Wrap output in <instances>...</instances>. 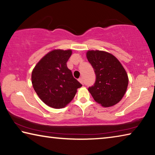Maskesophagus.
Returning a JSON list of instances; mask_svg holds the SVG:
<instances>
[{"instance_id": "esophagus-1", "label": "esophagus", "mask_w": 155, "mask_h": 155, "mask_svg": "<svg viewBox=\"0 0 155 155\" xmlns=\"http://www.w3.org/2000/svg\"><path fill=\"white\" fill-rule=\"evenodd\" d=\"M78 81H79V82L81 84H83V78L82 77H81V78H78Z\"/></svg>"}]
</instances>
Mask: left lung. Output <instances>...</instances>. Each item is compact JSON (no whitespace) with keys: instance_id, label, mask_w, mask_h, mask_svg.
Segmentation results:
<instances>
[{"instance_id":"8db88e82","label":"left lung","mask_w":155,"mask_h":155,"mask_svg":"<svg viewBox=\"0 0 155 155\" xmlns=\"http://www.w3.org/2000/svg\"><path fill=\"white\" fill-rule=\"evenodd\" d=\"M88 61L96 74V82L88 91L94 101L104 107L118 103L127 91L128 78L121 63L112 54L103 51H88Z\"/></svg>"}]
</instances>
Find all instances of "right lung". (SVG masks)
<instances>
[{
    "label": "right lung",
    "instance_id": "right-lung-1",
    "mask_svg": "<svg viewBox=\"0 0 155 155\" xmlns=\"http://www.w3.org/2000/svg\"><path fill=\"white\" fill-rule=\"evenodd\" d=\"M72 52V50H53L40 60L32 71L34 90L52 108H64L74 98L77 89L82 86L67 67Z\"/></svg>",
    "mask_w": 155,
    "mask_h": 155
}]
</instances>
